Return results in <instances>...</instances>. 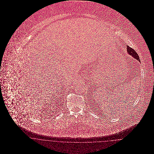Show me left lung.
<instances>
[{
    "label": "left lung",
    "instance_id": "8db88e82",
    "mask_svg": "<svg viewBox=\"0 0 154 154\" xmlns=\"http://www.w3.org/2000/svg\"><path fill=\"white\" fill-rule=\"evenodd\" d=\"M127 51H128V53L132 56V57H133V58H134L135 59H136L137 61H139L140 62V59H139V57L137 54V53L135 51V50H134L132 48L130 47L129 46H127Z\"/></svg>",
    "mask_w": 154,
    "mask_h": 154
}]
</instances>
